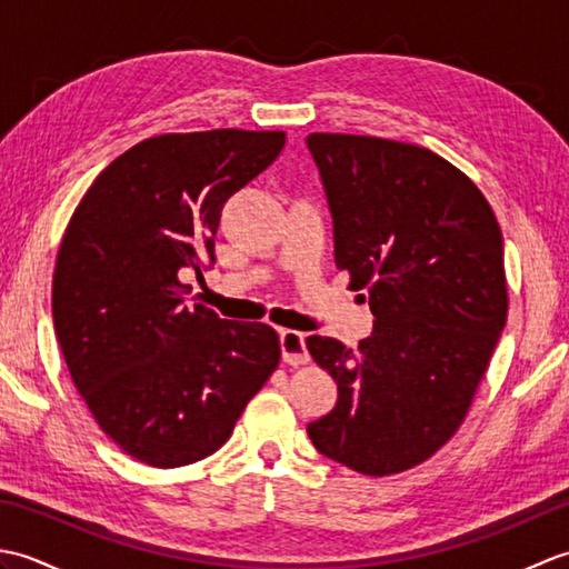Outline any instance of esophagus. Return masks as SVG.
Returning a JSON list of instances; mask_svg holds the SVG:
<instances>
[{
	"instance_id": "1",
	"label": "esophagus",
	"mask_w": 569,
	"mask_h": 569,
	"mask_svg": "<svg viewBox=\"0 0 569 569\" xmlns=\"http://www.w3.org/2000/svg\"><path fill=\"white\" fill-rule=\"evenodd\" d=\"M281 357L286 365L291 367H300V365H308L310 355L306 349V337L303 332H296V330H281Z\"/></svg>"
}]
</instances>
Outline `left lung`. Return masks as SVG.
<instances>
[{
	"label": "left lung",
	"mask_w": 569,
	"mask_h": 569,
	"mask_svg": "<svg viewBox=\"0 0 569 569\" xmlns=\"http://www.w3.org/2000/svg\"><path fill=\"white\" fill-rule=\"evenodd\" d=\"M306 143L332 212L337 269L373 312L357 349L306 340L340 391L308 435L349 469L396 475L452 438L485 377L509 312L503 237L479 188L438 153L355 134Z\"/></svg>",
	"instance_id": "obj_1"
}]
</instances>
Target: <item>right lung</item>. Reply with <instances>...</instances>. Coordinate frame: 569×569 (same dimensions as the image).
I'll return each mask as SVG.
<instances>
[{
	"label": "right lung",
	"instance_id": "obj_1",
	"mask_svg": "<svg viewBox=\"0 0 569 569\" xmlns=\"http://www.w3.org/2000/svg\"><path fill=\"white\" fill-rule=\"evenodd\" d=\"M283 131L212 129L137 143L94 178L60 241L53 325L104 435L143 465L212 455L281 359L273 328L186 306L180 273L214 263L224 202Z\"/></svg>",
	"mask_w": 569,
	"mask_h": 569
}]
</instances>
